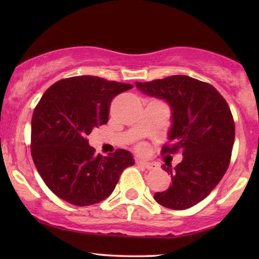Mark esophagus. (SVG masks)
I'll return each mask as SVG.
<instances>
[{"mask_svg": "<svg viewBox=\"0 0 259 259\" xmlns=\"http://www.w3.org/2000/svg\"><path fill=\"white\" fill-rule=\"evenodd\" d=\"M136 164L140 165V166H144V168H146L148 170L155 169V164L154 163H151V162H146V161H142V160H136Z\"/></svg>", "mask_w": 259, "mask_h": 259, "instance_id": "esophagus-1", "label": "esophagus"}]
</instances>
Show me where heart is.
Returning a JSON list of instances; mask_svg holds the SVG:
<instances>
[{
  "instance_id": "b5f03b06",
  "label": "heart",
  "mask_w": 259,
  "mask_h": 259,
  "mask_svg": "<svg viewBox=\"0 0 259 259\" xmlns=\"http://www.w3.org/2000/svg\"><path fill=\"white\" fill-rule=\"evenodd\" d=\"M142 150H143V148H142Z\"/></svg>"
}]
</instances>
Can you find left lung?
<instances>
[{
	"instance_id": "obj_1",
	"label": "left lung",
	"mask_w": 259,
	"mask_h": 259,
	"mask_svg": "<svg viewBox=\"0 0 259 259\" xmlns=\"http://www.w3.org/2000/svg\"><path fill=\"white\" fill-rule=\"evenodd\" d=\"M136 87L169 104L172 124L162 154L181 151L183 155L174 168L162 165L172 183L154 199L165 208H191L207 198L229 168L235 137L229 105L211 84L186 75L136 82Z\"/></svg>"
}]
</instances>
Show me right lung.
<instances>
[{"instance_id": "add662e5", "label": "right lung", "mask_w": 259, "mask_h": 259, "mask_svg": "<svg viewBox=\"0 0 259 259\" xmlns=\"http://www.w3.org/2000/svg\"><path fill=\"white\" fill-rule=\"evenodd\" d=\"M131 88L82 75L56 82L43 94L32 116L30 152L43 182L58 198L80 207L98 203L135 163L125 150L96 154L87 139L107 123L112 99Z\"/></svg>"}]
</instances>
